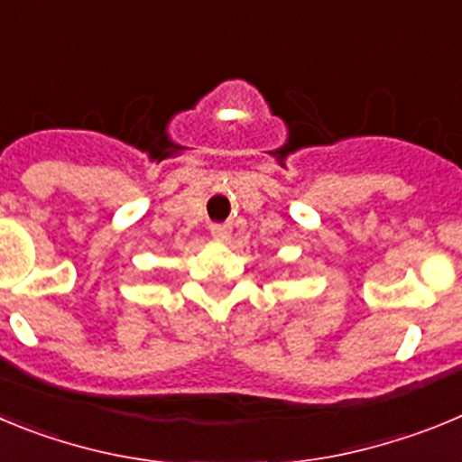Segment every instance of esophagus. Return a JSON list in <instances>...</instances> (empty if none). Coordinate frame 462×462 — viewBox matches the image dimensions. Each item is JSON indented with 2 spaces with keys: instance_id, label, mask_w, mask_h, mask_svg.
Here are the masks:
<instances>
[{
  "instance_id": "obj_1",
  "label": "esophagus",
  "mask_w": 462,
  "mask_h": 462,
  "mask_svg": "<svg viewBox=\"0 0 462 462\" xmlns=\"http://www.w3.org/2000/svg\"><path fill=\"white\" fill-rule=\"evenodd\" d=\"M210 234H212V238L226 240L228 236H231V226L224 222H215V224H210Z\"/></svg>"
}]
</instances>
